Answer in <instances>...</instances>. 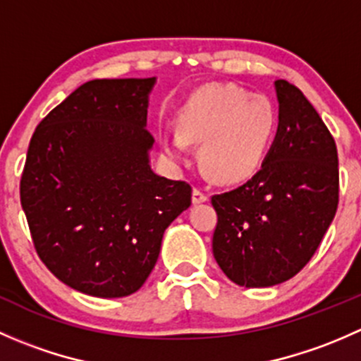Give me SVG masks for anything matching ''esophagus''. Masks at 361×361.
<instances>
[{
	"mask_svg": "<svg viewBox=\"0 0 361 361\" xmlns=\"http://www.w3.org/2000/svg\"><path fill=\"white\" fill-rule=\"evenodd\" d=\"M207 201V194L202 190V188L199 187H194V190H192V202L194 204H201V202H206Z\"/></svg>",
	"mask_w": 361,
	"mask_h": 361,
	"instance_id": "34e87169",
	"label": "esophagus"
}]
</instances>
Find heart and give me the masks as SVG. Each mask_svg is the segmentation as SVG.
Returning a JSON list of instances; mask_svg holds the SVG:
<instances>
[{"label": "heart", "mask_w": 361, "mask_h": 361, "mask_svg": "<svg viewBox=\"0 0 361 361\" xmlns=\"http://www.w3.org/2000/svg\"><path fill=\"white\" fill-rule=\"evenodd\" d=\"M278 110L265 96L238 85H207L178 115L180 133L164 136V154L187 162L188 143H199L207 173L220 183L253 176L267 159L278 133Z\"/></svg>", "instance_id": "b5f03b06"}]
</instances>
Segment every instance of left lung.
Masks as SVG:
<instances>
[{
	"instance_id": "8db88e82",
	"label": "left lung",
	"mask_w": 361,
	"mask_h": 361,
	"mask_svg": "<svg viewBox=\"0 0 361 361\" xmlns=\"http://www.w3.org/2000/svg\"><path fill=\"white\" fill-rule=\"evenodd\" d=\"M279 123L262 169L241 187L211 197L218 214L213 255L231 281L265 288L304 269L338 204L332 134L300 89L276 80Z\"/></svg>"
}]
</instances>
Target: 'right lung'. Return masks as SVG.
<instances>
[{
    "label": "right lung",
    "mask_w": 361,
    "mask_h": 361,
    "mask_svg": "<svg viewBox=\"0 0 361 361\" xmlns=\"http://www.w3.org/2000/svg\"><path fill=\"white\" fill-rule=\"evenodd\" d=\"M155 78L90 80L36 127L20 178L32 245L76 292L118 298L155 267L164 231L192 187L152 171L147 129Z\"/></svg>",
    "instance_id": "1"
}]
</instances>
